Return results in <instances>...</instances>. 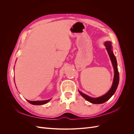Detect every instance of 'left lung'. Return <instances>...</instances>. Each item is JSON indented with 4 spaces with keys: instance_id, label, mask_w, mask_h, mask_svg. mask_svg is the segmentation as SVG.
Wrapping results in <instances>:
<instances>
[{
    "instance_id": "1",
    "label": "left lung",
    "mask_w": 134,
    "mask_h": 134,
    "mask_svg": "<svg viewBox=\"0 0 134 134\" xmlns=\"http://www.w3.org/2000/svg\"><path fill=\"white\" fill-rule=\"evenodd\" d=\"M104 44L105 47H106L109 58H110L112 66L113 68V70H114V77H113V83L112 84L111 88L109 89V90L106 93V94L103 95L102 96L97 97V98L91 97L79 91L80 95L82 96L85 99L88 100V102L94 104H101L106 102V101H107L113 94H114V93H115L117 90V87H118L119 83V73L118 71V68H117V63L116 58L115 57V56L114 55V54H113V52L112 50L111 42L106 41L104 43Z\"/></svg>"
}]
</instances>
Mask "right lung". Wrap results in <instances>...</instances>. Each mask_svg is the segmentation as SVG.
Here are the masks:
<instances>
[{"label":"right lung","mask_w":134,"mask_h":134,"mask_svg":"<svg viewBox=\"0 0 134 134\" xmlns=\"http://www.w3.org/2000/svg\"><path fill=\"white\" fill-rule=\"evenodd\" d=\"M51 99H47V100H35V101H31V100H27L28 102L32 104H34V105H42V104H46L47 102H49V101Z\"/></svg>","instance_id":"right-lung-1"}]
</instances>
